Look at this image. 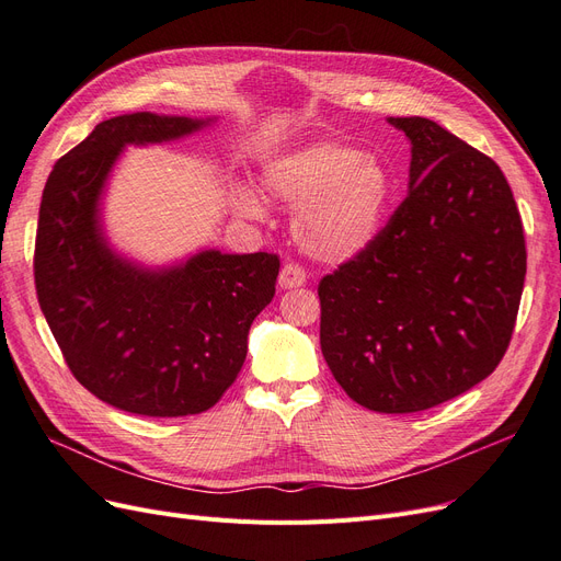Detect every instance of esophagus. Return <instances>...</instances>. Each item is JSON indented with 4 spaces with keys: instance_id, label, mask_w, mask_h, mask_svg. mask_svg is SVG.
I'll return each instance as SVG.
<instances>
[{
    "instance_id": "esophagus-1",
    "label": "esophagus",
    "mask_w": 561,
    "mask_h": 561,
    "mask_svg": "<svg viewBox=\"0 0 561 561\" xmlns=\"http://www.w3.org/2000/svg\"><path fill=\"white\" fill-rule=\"evenodd\" d=\"M307 283V271H304L299 264H285L280 276H278V285L280 290H293V287H301Z\"/></svg>"
}]
</instances>
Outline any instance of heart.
<instances>
[{
	"label": "heart",
	"mask_w": 561,
	"mask_h": 561,
	"mask_svg": "<svg viewBox=\"0 0 561 561\" xmlns=\"http://www.w3.org/2000/svg\"><path fill=\"white\" fill-rule=\"evenodd\" d=\"M268 194L295 208V243L322 264H344L363 254L383 231L396 178L375 151L316 140L297 147L264 168ZM239 210L262 217L252 192L239 194Z\"/></svg>",
	"instance_id": "1"
}]
</instances>
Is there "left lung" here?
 Returning a JSON list of instances; mask_svg holds the SVG:
<instances>
[{
	"label": "left lung",
	"instance_id": "left-lung-1",
	"mask_svg": "<svg viewBox=\"0 0 561 561\" xmlns=\"http://www.w3.org/2000/svg\"><path fill=\"white\" fill-rule=\"evenodd\" d=\"M388 124L412 145L410 194L375 243L320 280V348L351 400L410 414L466 393L499 367L526 248L494 161L431 118Z\"/></svg>",
	"mask_w": 561,
	"mask_h": 561
}]
</instances>
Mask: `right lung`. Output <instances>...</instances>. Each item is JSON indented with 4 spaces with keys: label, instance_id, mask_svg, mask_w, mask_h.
<instances>
[{
    "label": "right lung",
    "instance_id": "1",
    "mask_svg": "<svg viewBox=\"0 0 561 561\" xmlns=\"http://www.w3.org/2000/svg\"><path fill=\"white\" fill-rule=\"evenodd\" d=\"M213 122L151 112L107 118L54 165L42 194V313L77 381L130 414L210 410L239 377L252 320L276 295V254L210 248L145 266L105 233L103 196L122 151L173 142Z\"/></svg>",
    "mask_w": 561,
    "mask_h": 561
}]
</instances>
